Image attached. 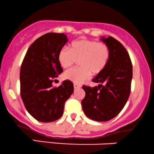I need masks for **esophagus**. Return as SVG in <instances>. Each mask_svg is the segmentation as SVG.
Listing matches in <instances>:
<instances>
[{"instance_id":"obj_1","label":"esophagus","mask_w":154,"mask_h":154,"mask_svg":"<svg viewBox=\"0 0 154 154\" xmlns=\"http://www.w3.org/2000/svg\"><path fill=\"white\" fill-rule=\"evenodd\" d=\"M81 87H82V85H81L77 84V83H75V84H74V88H75V89H78V88H81Z\"/></svg>"}]
</instances>
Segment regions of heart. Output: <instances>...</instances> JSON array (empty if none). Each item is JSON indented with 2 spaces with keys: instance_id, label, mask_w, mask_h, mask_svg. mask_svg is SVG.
<instances>
[{
  "instance_id": "b5f03b06",
  "label": "heart",
  "mask_w": 154,
  "mask_h": 154,
  "mask_svg": "<svg viewBox=\"0 0 154 154\" xmlns=\"http://www.w3.org/2000/svg\"><path fill=\"white\" fill-rule=\"evenodd\" d=\"M110 58V49L106 43L92 40H76L71 48L63 47L58 55L63 68H69L79 61L80 67L72 68L63 74V77L75 83H80L91 77V74L98 75L106 66Z\"/></svg>"
}]
</instances>
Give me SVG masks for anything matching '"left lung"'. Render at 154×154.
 Listing matches in <instances>:
<instances>
[{
    "instance_id": "left-lung-1",
    "label": "left lung",
    "mask_w": 154,
    "mask_h": 154,
    "mask_svg": "<svg viewBox=\"0 0 154 154\" xmlns=\"http://www.w3.org/2000/svg\"><path fill=\"white\" fill-rule=\"evenodd\" d=\"M102 40L109 47L110 58L106 68L93 79L100 85L82 86L85 92L83 111L97 122L109 121L122 110L130 96L132 78L131 59L122 44L111 36Z\"/></svg>"
}]
</instances>
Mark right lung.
<instances>
[{"mask_svg":"<svg viewBox=\"0 0 154 154\" xmlns=\"http://www.w3.org/2000/svg\"><path fill=\"white\" fill-rule=\"evenodd\" d=\"M68 41L63 33L49 32L29 46L20 70V93L26 109L35 119L51 122L59 119L64 104L74 91L73 83L63 81L59 87L53 82L63 72L58 55Z\"/></svg>","mask_w":154,"mask_h":154,"instance_id":"add662e5","label":"right lung"}]
</instances>
